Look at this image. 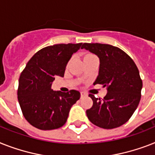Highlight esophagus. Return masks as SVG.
Masks as SVG:
<instances>
[{
  "label": "esophagus",
  "mask_w": 155,
  "mask_h": 155,
  "mask_svg": "<svg viewBox=\"0 0 155 155\" xmlns=\"http://www.w3.org/2000/svg\"><path fill=\"white\" fill-rule=\"evenodd\" d=\"M80 96H81V98H83L84 96H87V94L85 92H84V91H80Z\"/></svg>",
  "instance_id": "esophagus-1"
}]
</instances>
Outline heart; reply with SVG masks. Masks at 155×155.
I'll return each mask as SVG.
<instances>
[{
    "instance_id": "1",
    "label": "heart",
    "mask_w": 155,
    "mask_h": 155,
    "mask_svg": "<svg viewBox=\"0 0 155 155\" xmlns=\"http://www.w3.org/2000/svg\"><path fill=\"white\" fill-rule=\"evenodd\" d=\"M92 56H95L94 55H92V54H91V53H87L84 55V59H87V58H90V57H92Z\"/></svg>"
}]
</instances>
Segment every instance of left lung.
<instances>
[{"instance_id": "left-lung-1", "label": "left lung", "mask_w": 155, "mask_h": 155, "mask_svg": "<svg viewBox=\"0 0 155 155\" xmlns=\"http://www.w3.org/2000/svg\"><path fill=\"white\" fill-rule=\"evenodd\" d=\"M81 48L99 58V75L94 84H102L107 90L103 99L89 94L93 105L86 110L87 116L99 127H119L130 119L140 101L143 81L139 69L125 51L112 45L84 43Z\"/></svg>"}]
</instances>
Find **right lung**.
I'll list each match as a JSON object with an SVG mask.
<instances>
[{"instance_id": "right-lung-1", "label": "right lung", "mask_w": 155, "mask_h": 155, "mask_svg": "<svg viewBox=\"0 0 155 155\" xmlns=\"http://www.w3.org/2000/svg\"><path fill=\"white\" fill-rule=\"evenodd\" d=\"M79 44H59L41 49L32 56L19 79L17 98L24 117L40 130L61 127L71 106L80 98L78 91H53L56 76L63 77L67 64L80 48Z\"/></svg>"}]
</instances>
